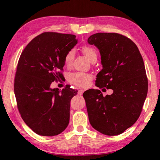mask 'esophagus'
Returning <instances> with one entry per match:
<instances>
[{
  "label": "esophagus",
  "mask_w": 160,
  "mask_h": 160,
  "mask_svg": "<svg viewBox=\"0 0 160 160\" xmlns=\"http://www.w3.org/2000/svg\"><path fill=\"white\" fill-rule=\"evenodd\" d=\"M89 75H90V76H92V74H90Z\"/></svg>",
  "instance_id": "34e87169"
}]
</instances>
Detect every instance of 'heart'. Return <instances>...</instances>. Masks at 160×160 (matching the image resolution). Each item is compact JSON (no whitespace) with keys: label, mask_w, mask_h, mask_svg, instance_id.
Returning a JSON list of instances; mask_svg holds the SVG:
<instances>
[{"label":"heart","mask_w":160,"mask_h":160,"mask_svg":"<svg viewBox=\"0 0 160 160\" xmlns=\"http://www.w3.org/2000/svg\"><path fill=\"white\" fill-rule=\"evenodd\" d=\"M73 83L78 86H82L85 85L87 82L85 80V77L82 76V75H78L76 78L73 80Z\"/></svg>","instance_id":"obj_1"}]
</instances>
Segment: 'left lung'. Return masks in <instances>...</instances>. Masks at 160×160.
<instances>
[{
    "label": "left lung",
    "mask_w": 160,
    "mask_h": 160,
    "mask_svg": "<svg viewBox=\"0 0 160 160\" xmlns=\"http://www.w3.org/2000/svg\"><path fill=\"white\" fill-rule=\"evenodd\" d=\"M72 34L45 32L32 40L19 59L15 78L18 108L37 134L55 136L68 126L72 97L66 88H51L60 80L66 58L78 44Z\"/></svg>",
    "instance_id": "obj_1"
}]
</instances>
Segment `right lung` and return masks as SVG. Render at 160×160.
I'll list each match as a JSON object with an SVG mask.
<instances>
[{"label":"right lung","mask_w":160,"mask_h":160,"mask_svg":"<svg viewBox=\"0 0 160 160\" xmlns=\"http://www.w3.org/2000/svg\"><path fill=\"white\" fill-rule=\"evenodd\" d=\"M89 44L98 48L102 69L97 75V87L113 93L97 92L85 99L90 123L106 135H117L132 126L142 112L148 93L144 62L137 46L116 33H97Z\"/></svg>","instance_id":"add662e5"}]
</instances>
